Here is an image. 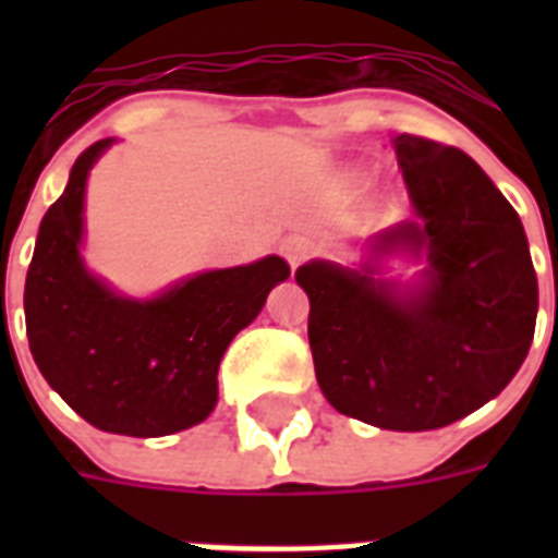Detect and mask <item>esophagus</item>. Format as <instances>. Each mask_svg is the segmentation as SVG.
<instances>
[{"mask_svg":"<svg viewBox=\"0 0 558 558\" xmlns=\"http://www.w3.org/2000/svg\"><path fill=\"white\" fill-rule=\"evenodd\" d=\"M280 254L287 257V263L292 269H298V266L310 257V243H306L304 236H287V240L280 243Z\"/></svg>","mask_w":558,"mask_h":558,"instance_id":"esophagus-1","label":"esophagus"}]
</instances>
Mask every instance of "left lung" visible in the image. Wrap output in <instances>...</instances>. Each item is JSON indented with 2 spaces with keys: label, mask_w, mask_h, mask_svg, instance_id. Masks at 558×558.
I'll list each match as a JSON object with an SVG mask.
<instances>
[{
  "label": "left lung",
  "mask_w": 558,
  "mask_h": 558,
  "mask_svg": "<svg viewBox=\"0 0 558 558\" xmlns=\"http://www.w3.org/2000/svg\"><path fill=\"white\" fill-rule=\"evenodd\" d=\"M414 219L373 234L365 260H310L315 376L336 411L388 432L458 423L501 393L536 332L538 280L524 226L493 179L458 147L393 138ZM402 253L411 281L384 275Z\"/></svg>",
  "instance_id": "1"
}]
</instances>
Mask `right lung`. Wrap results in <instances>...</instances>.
I'll use <instances>...</instances> for the list:
<instances>
[{"instance_id": "obj_1", "label": "right lung", "mask_w": 558, "mask_h": 558, "mask_svg": "<svg viewBox=\"0 0 558 558\" xmlns=\"http://www.w3.org/2000/svg\"><path fill=\"white\" fill-rule=\"evenodd\" d=\"M116 138L92 144L39 222L25 278L31 356L65 405L100 432L165 437L202 423L222 353L289 278L283 257L210 269L153 298L121 295L83 260L86 179Z\"/></svg>"}]
</instances>
